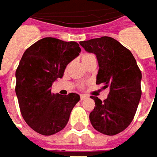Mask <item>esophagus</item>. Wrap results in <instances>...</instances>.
Here are the masks:
<instances>
[{"instance_id":"1","label":"esophagus","mask_w":157,"mask_h":157,"mask_svg":"<svg viewBox=\"0 0 157 157\" xmlns=\"http://www.w3.org/2000/svg\"><path fill=\"white\" fill-rule=\"evenodd\" d=\"M80 98H81V100H85V99L88 98V96L87 95H84V94H81L80 95Z\"/></svg>"}]
</instances>
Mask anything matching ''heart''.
Segmentation results:
<instances>
[{"instance_id": "heart-1", "label": "heart", "mask_w": 157, "mask_h": 157, "mask_svg": "<svg viewBox=\"0 0 157 157\" xmlns=\"http://www.w3.org/2000/svg\"><path fill=\"white\" fill-rule=\"evenodd\" d=\"M90 55H92V54H90V53H84V54L82 55V60H84V59H86L87 57H89Z\"/></svg>"}]
</instances>
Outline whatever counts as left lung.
<instances>
[{
    "mask_svg": "<svg viewBox=\"0 0 157 157\" xmlns=\"http://www.w3.org/2000/svg\"><path fill=\"white\" fill-rule=\"evenodd\" d=\"M80 44L97 57L96 84L110 90L104 101L92 96L95 106L89 115L91 124L102 134L117 135L135 117L142 94L141 71L132 52L112 37L103 36Z\"/></svg>",
    "mask_w": 157,
    "mask_h": 157,
    "instance_id": "1",
    "label": "left lung"
}]
</instances>
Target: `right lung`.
<instances>
[{"mask_svg": "<svg viewBox=\"0 0 157 157\" xmlns=\"http://www.w3.org/2000/svg\"><path fill=\"white\" fill-rule=\"evenodd\" d=\"M76 42L46 37L24 52L16 69L15 93L26 124L43 136L63 130L80 96L52 93V84L62 78L66 65L79 55Z\"/></svg>", "mask_w": 157, "mask_h": 157, "instance_id": "add662e5", "label": "right lung"}]
</instances>
